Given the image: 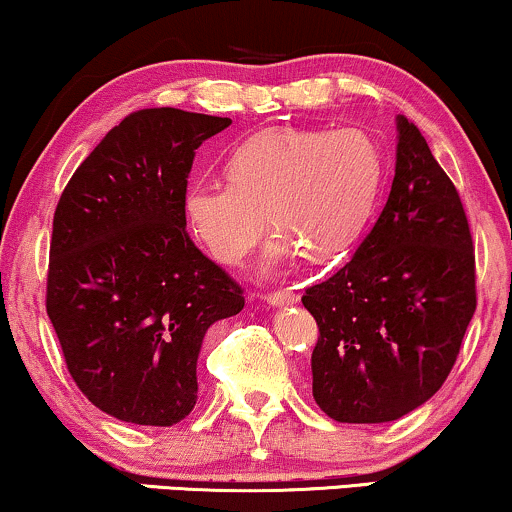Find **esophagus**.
I'll use <instances>...</instances> for the list:
<instances>
[{
	"label": "esophagus",
	"mask_w": 512,
	"mask_h": 512,
	"mask_svg": "<svg viewBox=\"0 0 512 512\" xmlns=\"http://www.w3.org/2000/svg\"><path fill=\"white\" fill-rule=\"evenodd\" d=\"M300 295L291 291V288H283V291H274L267 295L269 305H288V303H298Z\"/></svg>",
	"instance_id": "obj_1"
}]
</instances>
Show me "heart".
I'll use <instances>...</instances> for the list:
<instances>
[{
  "mask_svg": "<svg viewBox=\"0 0 512 512\" xmlns=\"http://www.w3.org/2000/svg\"><path fill=\"white\" fill-rule=\"evenodd\" d=\"M381 183V152L367 133L262 131L226 159L224 181H193L183 190V217L214 260L236 267L264 231V269L295 252L310 260L341 255L362 231Z\"/></svg>",
  "mask_w": 512,
  "mask_h": 512,
  "instance_id": "1",
  "label": "heart"
}]
</instances>
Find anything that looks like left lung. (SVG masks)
Instances as JSON below:
<instances>
[{
	"label": "left lung",
	"instance_id": "1",
	"mask_svg": "<svg viewBox=\"0 0 512 512\" xmlns=\"http://www.w3.org/2000/svg\"><path fill=\"white\" fill-rule=\"evenodd\" d=\"M303 305L319 326L312 396L331 420H398L451 374L477 310L472 233L453 181L405 116L377 224L350 262L305 288Z\"/></svg>",
	"mask_w": 512,
	"mask_h": 512
}]
</instances>
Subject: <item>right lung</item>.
<instances>
[{
    "label": "right lung",
    "instance_id": "1",
    "mask_svg": "<svg viewBox=\"0 0 512 512\" xmlns=\"http://www.w3.org/2000/svg\"><path fill=\"white\" fill-rule=\"evenodd\" d=\"M226 116L138 109L78 166L54 209L47 315L66 369L95 408L171 427L197 400L207 329L243 310V288L186 231L195 150Z\"/></svg>",
    "mask_w": 512,
    "mask_h": 512
}]
</instances>
